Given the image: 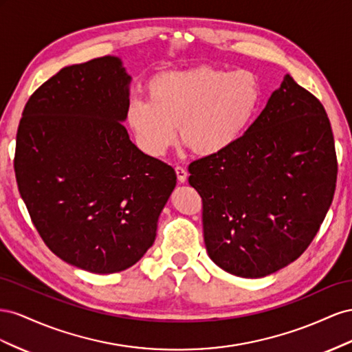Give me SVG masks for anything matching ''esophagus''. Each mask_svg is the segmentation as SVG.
Listing matches in <instances>:
<instances>
[{"label": "esophagus", "instance_id": "1", "mask_svg": "<svg viewBox=\"0 0 352 352\" xmlns=\"http://www.w3.org/2000/svg\"><path fill=\"white\" fill-rule=\"evenodd\" d=\"M175 173H177V178H178V182L179 183H186L187 182V177H188V173L187 170L183 168V166H177L175 168Z\"/></svg>", "mask_w": 352, "mask_h": 352}]
</instances>
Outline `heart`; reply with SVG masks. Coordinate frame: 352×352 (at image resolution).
Returning <instances> with one entry per match:
<instances>
[{
    "mask_svg": "<svg viewBox=\"0 0 352 352\" xmlns=\"http://www.w3.org/2000/svg\"><path fill=\"white\" fill-rule=\"evenodd\" d=\"M261 85L248 70L227 72L200 66L153 76L147 102L133 100L126 122L137 144L150 156L164 155L178 137L200 156L234 146L252 122Z\"/></svg>",
    "mask_w": 352,
    "mask_h": 352,
    "instance_id": "obj_1",
    "label": "heart"
}]
</instances>
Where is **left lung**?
Listing matches in <instances>:
<instances>
[{
  "label": "left lung",
  "instance_id": "obj_1",
  "mask_svg": "<svg viewBox=\"0 0 352 352\" xmlns=\"http://www.w3.org/2000/svg\"><path fill=\"white\" fill-rule=\"evenodd\" d=\"M188 170L209 258L237 277L273 274L304 254L332 204L338 165L326 110L285 75L234 146Z\"/></svg>",
  "mask_w": 352,
  "mask_h": 352
}]
</instances>
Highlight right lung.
Wrapping results in <instances>:
<instances>
[{
  "label": "right lung",
  "instance_id": "add662e5",
  "mask_svg": "<svg viewBox=\"0 0 352 352\" xmlns=\"http://www.w3.org/2000/svg\"><path fill=\"white\" fill-rule=\"evenodd\" d=\"M131 81L116 56L66 66L28 100L17 129V187L39 236L96 274L144 256L177 184L175 170L122 125Z\"/></svg>",
  "mask_w": 352,
  "mask_h": 352
}]
</instances>
